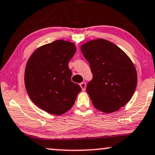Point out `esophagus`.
Masks as SVG:
<instances>
[{"mask_svg": "<svg viewBox=\"0 0 155 155\" xmlns=\"http://www.w3.org/2000/svg\"><path fill=\"white\" fill-rule=\"evenodd\" d=\"M80 86H81V88L82 91H84L85 90H86V83H85V82L81 83V84H80Z\"/></svg>", "mask_w": 155, "mask_h": 155, "instance_id": "34e87169", "label": "esophagus"}]
</instances>
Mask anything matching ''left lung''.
Masks as SVG:
<instances>
[{"mask_svg": "<svg viewBox=\"0 0 155 155\" xmlns=\"http://www.w3.org/2000/svg\"><path fill=\"white\" fill-rule=\"evenodd\" d=\"M90 64L93 79L86 86L92 103L105 113L119 110L131 98L137 86V72L128 56L114 43L102 38L81 47Z\"/></svg>", "mask_w": 155, "mask_h": 155, "instance_id": "left-lung-1", "label": "left lung"}]
</instances>
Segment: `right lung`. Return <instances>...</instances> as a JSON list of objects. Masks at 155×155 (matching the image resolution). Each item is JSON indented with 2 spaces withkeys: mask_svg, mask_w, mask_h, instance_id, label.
Returning a JSON list of instances; mask_svg holds the SVG:
<instances>
[{
  "mask_svg": "<svg viewBox=\"0 0 155 155\" xmlns=\"http://www.w3.org/2000/svg\"><path fill=\"white\" fill-rule=\"evenodd\" d=\"M76 45L57 40L35 51L27 63L25 84L37 107L50 114L60 115L70 110L81 88L71 81L69 62Z\"/></svg>",
  "mask_w": 155,
  "mask_h": 155,
  "instance_id": "add662e5",
  "label": "right lung"
}]
</instances>
